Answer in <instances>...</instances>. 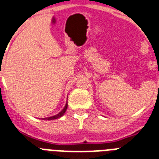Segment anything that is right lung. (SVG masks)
Returning <instances> with one entry per match:
<instances>
[{"instance_id": "1", "label": "right lung", "mask_w": 159, "mask_h": 159, "mask_svg": "<svg viewBox=\"0 0 159 159\" xmlns=\"http://www.w3.org/2000/svg\"><path fill=\"white\" fill-rule=\"evenodd\" d=\"M66 108H67V102L66 103V105H65V107H64V108L58 114L55 115V116H52V117H46V118H44V120H53V119H57V118H59V117H61V116H63L64 113L66 112Z\"/></svg>"}]
</instances>
